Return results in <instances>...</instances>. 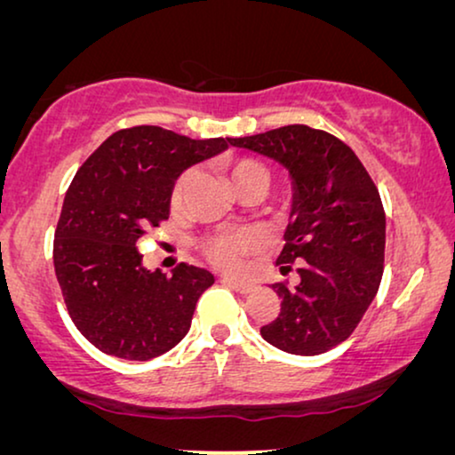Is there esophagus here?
<instances>
[{"label": "esophagus", "instance_id": "34e87169", "mask_svg": "<svg viewBox=\"0 0 455 455\" xmlns=\"http://www.w3.org/2000/svg\"><path fill=\"white\" fill-rule=\"evenodd\" d=\"M223 283H228L229 288L240 291V294H248V291H252L254 288V283L244 282V279H235V277H223Z\"/></svg>", "mask_w": 455, "mask_h": 455}]
</instances>
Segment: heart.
<instances>
[{"instance_id":"heart-1","label":"heart","mask_w":455,"mask_h":455,"mask_svg":"<svg viewBox=\"0 0 455 455\" xmlns=\"http://www.w3.org/2000/svg\"><path fill=\"white\" fill-rule=\"evenodd\" d=\"M188 176H190L188 172H182L172 186L170 204L173 211L182 207ZM251 176L267 178V170L252 159H238L228 165V178L229 182H232V186ZM254 246H257V242H254V238L248 232H221V234L211 235V238L203 242V252L211 263L221 267V269H240L242 263H244L246 254H251L254 251Z\"/></svg>"}]
</instances>
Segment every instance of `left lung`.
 Returning a JSON list of instances; mask_svg holds the SVG:
<instances>
[{
  "mask_svg": "<svg viewBox=\"0 0 455 455\" xmlns=\"http://www.w3.org/2000/svg\"><path fill=\"white\" fill-rule=\"evenodd\" d=\"M288 170L291 211L277 265L298 263L300 283H273L282 298L263 339L316 356L350 338L383 277L385 211L369 172L346 142L304 124L228 139Z\"/></svg>",
  "mask_w": 455,
  "mask_h": 455,
  "instance_id": "1",
  "label": "left lung"
}]
</instances>
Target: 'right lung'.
<instances>
[{
  "instance_id": "obj_1",
  "label": "right lung",
  "mask_w": 455,
  "mask_h": 455,
  "mask_svg": "<svg viewBox=\"0 0 455 455\" xmlns=\"http://www.w3.org/2000/svg\"><path fill=\"white\" fill-rule=\"evenodd\" d=\"M226 148L223 139L134 126L111 134L76 172L55 229L53 265L74 325L101 352L151 360L188 333L215 277L186 263L172 275L148 271L136 242L170 217L180 173Z\"/></svg>"
}]
</instances>
